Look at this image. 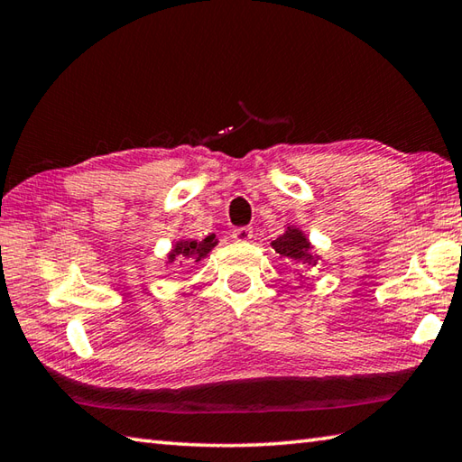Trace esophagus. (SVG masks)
I'll use <instances>...</instances> for the list:
<instances>
[{"label":"esophagus","mask_w":462,"mask_h":462,"mask_svg":"<svg viewBox=\"0 0 462 462\" xmlns=\"http://www.w3.org/2000/svg\"><path fill=\"white\" fill-rule=\"evenodd\" d=\"M232 238L236 242H250L252 240V228L244 226V228H236L232 232Z\"/></svg>","instance_id":"1"}]
</instances>
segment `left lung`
Here are the masks:
<instances>
[{"label": "left lung", "mask_w": 462, "mask_h": 462, "mask_svg": "<svg viewBox=\"0 0 462 462\" xmlns=\"http://www.w3.org/2000/svg\"><path fill=\"white\" fill-rule=\"evenodd\" d=\"M272 248L283 258L311 263V266H316V262L319 258L316 254H311V244L306 238V234L300 228H293V226H288V230L283 232L280 238L272 242Z\"/></svg>", "instance_id": "obj_1"}]
</instances>
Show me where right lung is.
<instances>
[{
	"mask_svg": "<svg viewBox=\"0 0 462 462\" xmlns=\"http://www.w3.org/2000/svg\"><path fill=\"white\" fill-rule=\"evenodd\" d=\"M216 244H218V240H216L214 234L206 236L204 240H179L169 254V263H172L176 258L200 262L202 258L208 256V252L216 246Z\"/></svg>",
	"mask_w": 462,
	"mask_h": 462,
	"instance_id": "1",
	"label": "right lung"
}]
</instances>
